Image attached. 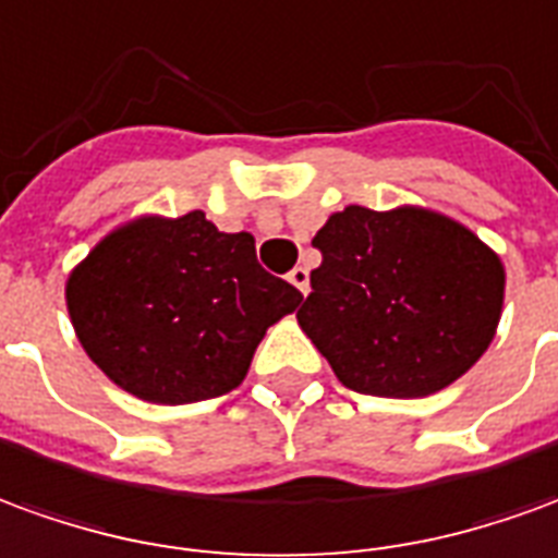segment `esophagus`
Masks as SVG:
<instances>
[{"instance_id": "esophagus-1", "label": "esophagus", "mask_w": 558, "mask_h": 558, "mask_svg": "<svg viewBox=\"0 0 558 558\" xmlns=\"http://www.w3.org/2000/svg\"><path fill=\"white\" fill-rule=\"evenodd\" d=\"M288 282L298 288L303 298L310 294V270L306 267H294V270L288 272Z\"/></svg>"}]
</instances>
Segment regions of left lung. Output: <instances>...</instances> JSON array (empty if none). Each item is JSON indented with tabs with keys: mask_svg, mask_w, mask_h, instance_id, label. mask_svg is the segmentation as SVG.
I'll return each mask as SVG.
<instances>
[{
	"mask_svg": "<svg viewBox=\"0 0 558 558\" xmlns=\"http://www.w3.org/2000/svg\"><path fill=\"white\" fill-rule=\"evenodd\" d=\"M298 322L357 393L429 397L489 349L505 303L493 248L436 209L345 207L315 234Z\"/></svg>",
	"mask_w": 558,
	"mask_h": 558,
	"instance_id": "left-lung-1",
	"label": "left lung"
}]
</instances>
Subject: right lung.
Masks as SVG:
<instances>
[{
  "mask_svg": "<svg viewBox=\"0 0 558 558\" xmlns=\"http://www.w3.org/2000/svg\"><path fill=\"white\" fill-rule=\"evenodd\" d=\"M300 300L298 288L260 267L255 236L225 234L201 209L120 225L65 282L89 361L159 405L234 390L267 327Z\"/></svg>",
  "mask_w": 558,
  "mask_h": 558,
  "instance_id": "1",
  "label": "right lung"
}]
</instances>
